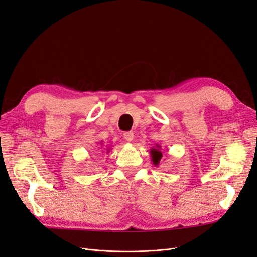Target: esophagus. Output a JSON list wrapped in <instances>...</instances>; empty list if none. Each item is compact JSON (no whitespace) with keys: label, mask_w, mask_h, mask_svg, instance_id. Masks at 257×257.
Instances as JSON below:
<instances>
[{"label":"esophagus","mask_w":257,"mask_h":257,"mask_svg":"<svg viewBox=\"0 0 257 257\" xmlns=\"http://www.w3.org/2000/svg\"><path fill=\"white\" fill-rule=\"evenodd\" d=\"M123 137L126 142H132L134 139V133H133V132H131V131L130 132H124Z\"/></svg>","instance_id":"esophagus-1"}]
</instances>
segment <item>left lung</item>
<instances>
[{"mask_svg": "<svg viewBox=\"0 0 257 257\" xmlns=\"http://www.w3.org/2000/svg\"><path fill=\"white\" fill-rule=\"evenodd\" d=\"M160 148H161V146L159 144H157V145H155V147H153L152 149L150 150L151 161H152V163H153L155 166L159 165V163H160V161H161V159L163 157V154H162V152L160 150Z\"/></svg>", "mask_w": 257, "mask_h": 257, "instance_id": "1", "label": "left lung"}]
</instances>
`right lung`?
Returning a JSON list of instances; mask_svg holds the SVG:
<instances>
[{"label":"right lung","instance_id":"add662e5","mask_svg":"<svg viewBox=\"0 0 257 257\" xmlns=\"http://www.w3.org/2000/svg\"><path fill=\"white\" fill-rule=\"evenodd\" d=\"M99 145H102V143H99ZM109 151V148H107V152Z\"/></svg>","mask_w":257,"mask_h":257}]
</instances>
